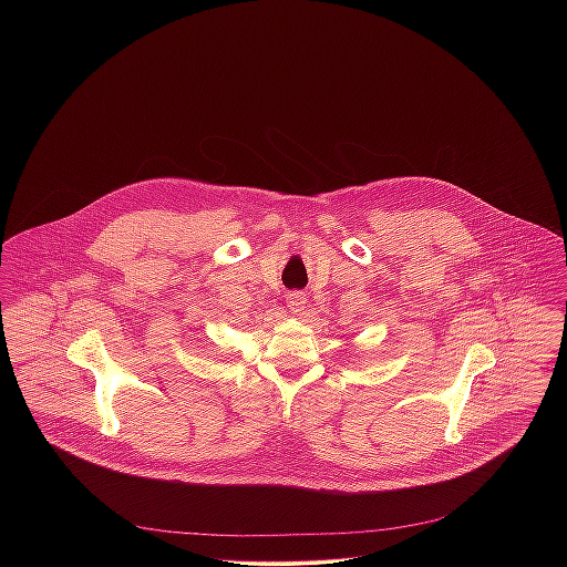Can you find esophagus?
Here are the masks:
<instances>
[{
  "label": "esophagus",
  "instance_id": "1",
  "mask_svg": "<svg viewBox=\"0 0 567 567\" xmlns=\"http://www.w3.org/2000/svg\"><path fill=\"white\" fill-rule=\"evenodd\" d=\"M286 306H288V310H290L292 315H301V312L306 310V306H308V295H306V292H299V290L288 292V295H286Z\"/></svg>",
  "mask_w": 567,
  "mask_h": 567
}]
</instances>
